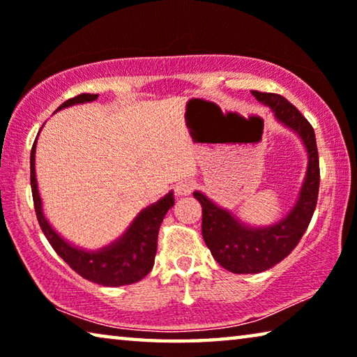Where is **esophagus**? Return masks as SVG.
I'll use <instances>...</instances> for the list:
<instances>
[{"label":"esophagus","mask_w":357,"mask_h":357,"mask_svg":"<svg viewBox=\"0 0 357 357\" xmlns=\"http://www.w3.org/2000/svg\"><path fill=\"white\" fill-rule=\"evenodd\" d=\"M193 189H195V183H193V181H190V179H184V181H181V183H178L176 193L181 197L190 195Z\"/></svg>","instance_id":"34e87169"}]
</instances>
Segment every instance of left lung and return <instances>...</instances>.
<instances>
[{"label":"left lung","instance_id":"1","mask_svg":"<svg viewBox=\"0 0 357 357\" xmlns=\"http://www.w3.org/2000/svg\"><path fill=\"white\" fill-rule=\"evenodd\" d=\"M252 94L257 100L269 105L280 123L298 132L307 148L309 165L298 203L285 219L274 227L257 229L244 227L228 211L215 206L203 193L193 192V197L203 208L202 233L204 243L215 261L234 274L263 273L287 258L309 227L319 190L318 148L312 124L283 96L261 91H252Z\"/></svg>","mask_w":357,"mask_h":357}]
</instances>
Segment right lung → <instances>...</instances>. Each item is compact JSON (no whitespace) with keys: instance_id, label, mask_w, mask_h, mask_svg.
Returning <instances> with one entry per match:
<instances>
[{"instance_id":"obj_1","label":"right lung","mask_w":357,"mask_h":357,"mask_svg":"<svg viewBox=\"0 0 357 357\" xmlns=\"http://www.w3.org/2000/svg\"><path fill=\"white\" fill-rule=\"evenodd\" d=\"M96 99H98V94H78L75 98L66 100L63 105H59L58 110H61L64 107L83 104V102H91ZM34 154L36 140L31 148V157H29L34 211L42 233L45 234V238L53 247V250L78 275H82L83 279L99 283V285L104 287L132 285V283L140 282L144 275H148L154 266V258L157 252V234H159L160 223L164 220L168 209L174 204L173 193L170 192L162 200L153 204V206L142 211L134 223L130 225V228L116 243H113L112 245H108L99 252L80 250L59 238L55 229L48 225L44 214H42L38 181H36L34 172Z\"/></svg>"}]
</instances>
